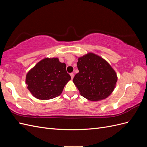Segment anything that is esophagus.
<instances>
[{
    "mask_svg": "<svg viewBox=\"0 0 147 147\" xmlns=\"http://www.w3.org/2000/svg\"><path fill=\"white\" fill-rule=\"evenodd\" d=\"M70 77H71V78L72 79H73V78H74V73H70Z\"/></svg>",
    "mask_w": 147,
    "mask_h": 147,
    "instance_id": "1",
    "label": "esophagus"
}]
</instances>
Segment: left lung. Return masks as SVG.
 <instances>
[{
    "label": "left lung",
    "instance_id": "1",
    "mask_svg": "<svg viewBox=\"0 0 147 147\" xmlns=\"http://www.w3.org/2000/svg\"><path fill=\"white\" fill-rule=\"evenodd\" d=\"M78 60L79 72L73 82L80 94L91 101L104 99L110 95L116 85L117 76L107 62L91 53Z\"/></svg>",
    "mask_w": 147,
    "mask_h": 147
}]
</instances>
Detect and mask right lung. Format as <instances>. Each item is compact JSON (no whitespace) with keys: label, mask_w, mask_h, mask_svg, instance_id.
<instances>
[{"label":"right lung","mask_w":147,"mask_h":147,"mask_svg":"<svg viewBox=\"0 0 147 147\" xmlns=\"http://www.w3.org/2000/svg\"><path fill=\"white\" fill-rule=\"evenodd\" d=\"M70 79L65 63L57 58H45L28 73L26 83L35 97L47 100L59 96Z\"/></svg>","instance_id":"right-lung-1"}]
</instances>
